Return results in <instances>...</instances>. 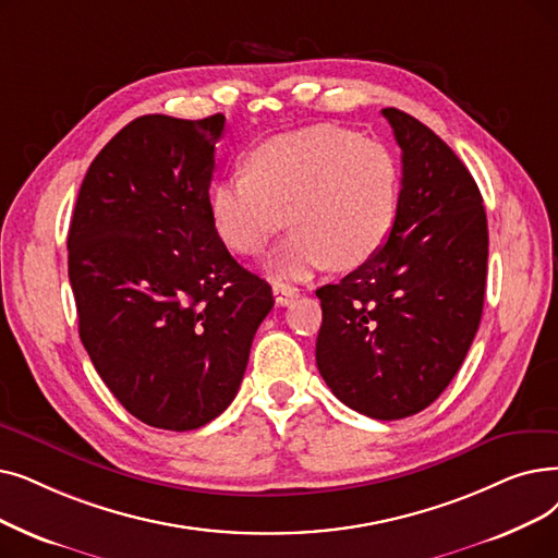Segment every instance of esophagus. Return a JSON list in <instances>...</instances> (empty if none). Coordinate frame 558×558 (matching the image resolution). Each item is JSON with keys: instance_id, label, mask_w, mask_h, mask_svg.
Here are the masks:
<instances>
[{"instance_id": "1", "label": "esophagus", "mask_w": 558, "mask_h": 558, "mask_svg": "<svg viewBox=\"0 0 558 558\" xmlns=\"http://www.w3.org/2000/svg\"><path fill=\"white\" fill-rule=\"evenodd\" d=\"M274 296H276L278 305H287L294 296H299V289L296 287H289V284H282V282H276L274 284Z\"/></svg>"}]
</instances>
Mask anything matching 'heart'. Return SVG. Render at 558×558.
I'll list each match as a JSON object with an SVG mask.
<instances>
[{
	"label": "heart",
	"mask_w": 558,
	"mask_h": 558,
	"mask_svg": "<svg viewBox=\"0 0 558 558\" xmlns=\"http://www.w3.org/2000/svg\"><path fill=\"white\" fill-rule=\"evenodd\" d=\"M401 201V168L380 141L314 125L266 138L246 173L209 191L211 226L239 255H257L287 226L296 228L271 259L276 278L301 280L332 262L357 266L390 239Z\"/></svg>",
	"instance_id": "heart-1"
}]
</instances>
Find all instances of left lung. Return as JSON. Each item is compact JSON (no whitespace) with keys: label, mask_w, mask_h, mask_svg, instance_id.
<instances>
[{"label":"left lung","mask_w":558,"mask_h":558,"mask_svg":"<svg viewBox=\"0 0 558 558\" xmlns=\"http://www.w3.org/2000/svg\"><path fill=\"white\" fill-rule=\"evenodd\" d=\"M401 148V201L387 244L317 289V367L332 395L374 420H403L438 399L478 330L488 269L481 191L417 118L383 109Z\"/></svg>","instance_id":"obj_1"}]
</instances>
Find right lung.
Here are the masks:
<instances>
[{"mask_svg":"<svg viewBox=\"0 0 558 558\" xmlns=\"http://www.w3.org/2000/svg\"><path fill=\"white\" fill-rule=\"evenodd\" d=\"M226 116H141L88 166L68 230L80 337L143 424L201 428L236 397L271 284L216 234L209 184Z\"/></svg>","mask_w":558,"mask_h":558,"instance_id":"obj_1","label":"right lung"}]
</instances>
